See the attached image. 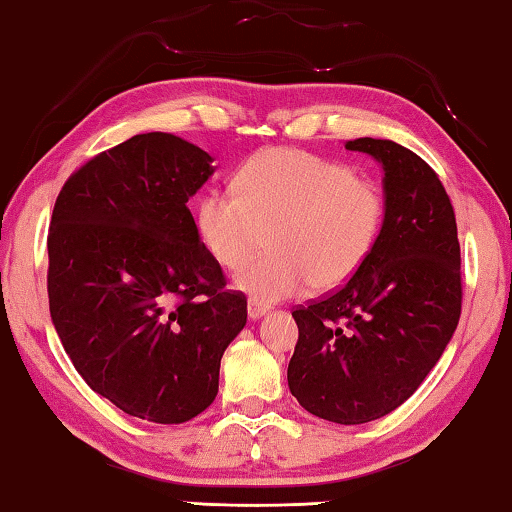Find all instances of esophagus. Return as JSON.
Wrapping results in <instances>:
<instances>
[{
    "label": "esophagus",
    "mask_w": 512,
    "mask_h": 512,
    "mask_svg": "<svg viewBox=\"0 0 512 512\" xmlns=\"http://www.w3.org/2000/svg\"><path fill=\"white\" fill-rule=\"evenodd\" d=\"M266 314H268V307L262 305V302H255V300L248 302V316H250V318L259 320V318L266 316Z\"/></svg>",
    "instance_id": "obj_1"
}]
</instances>
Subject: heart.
Returning a JSON list of instances; mask_svg holds the SVG:
<instances>
[{
	"label": "heart",
	"mask_w": 512,
	"mask_h": 512,
	"mask_svg": "<svg viewBox=\"0 0 512 512\" xmlns=\"http://www.w3.org/2000/svg\"><path fill=\"white\" fill-rule=\"evenodd\" d=\"M384 221L377 178L287 146L255 153L237 171V194L212 189L196 210L198 235L228 271L248 266L271 239L273 253L237 277V287L262 305L309 284L341 289L366 266Z\"/></svg>",
	"instance_id": "1"
}]
</instances>
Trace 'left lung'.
Instances as JSON below:
<instances>
[{"instance_id": "8db88e82", "label": "left lung", "mask_w": 512, "mask_h": 512, "mask_svg": "<svg viewBox=\"0 0 512 512\" xmlns=\"http://www.w3.org/2000/svg\"><path fill=\"white\" fill-rule=\"evenodd\" d=\"M384 169L386 221L366 266L293 311L291 395L339 424L395 411L443 357L461 318V246L449 196L420 155L391 140L345 142Z\"/></svg>"}]
</instances>
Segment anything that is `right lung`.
Returning a JSON list of instances; mask_svg holds the SVG:
<instances>
[{
	"label": "right lung",
	"instance_id": "add662e5",
	"mask_svg": "<svg viewBox=\"0 0 512 512\" xmlns=\"http://www.w3.org/2000/svg\"><path fill=\"white\" fill-rule=\"evenodd\" d=\"M212 173V155L183 137L135 135L74 171L51 214L60 343L94 393L149 422L203 413L246 325V296L225 289L187 207Z\"/></svg>",
	"mask_w": 512,
	"mask_h": 512
}]
</instances>
